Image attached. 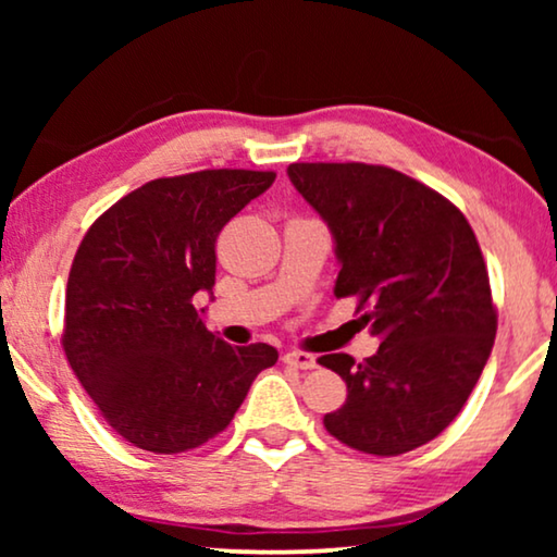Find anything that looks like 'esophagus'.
Masks as SVG:
<instances>
[{"label": "esophagus", "mask_w": 557, "mask_h": 557, "mask_svg": "<svg viewBox=\"0 0 557 557\" xmlns=\"http://www.w3.org/2000/svg\"><path fill=\"white\" fill-rule=\"evenodd\" d=\"M284 362L292 364V368H299V370H314L317 368V357L309 355V352H301V349H288L284 355Z\"/></svg>", "instance_id": "obj_1"}]
</instances>
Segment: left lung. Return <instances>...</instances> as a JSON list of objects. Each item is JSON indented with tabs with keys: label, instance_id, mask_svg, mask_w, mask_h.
I'll return each instance as SVG.
<instances>
[{
	"label": "left lung",
	"instance_id": "left-lung-1",
	"mask_svg": "<svg viewBox=\"0 0 557 557\" xmlns=\"http://www.w3.org/2000/svg\"><path fill=\"white\" fill-rule=\"evenodd\" d=\"M288 180L334 238V296H357L380 337L357 364H319L347 383L324 429L357 451L398 456L429 444L461 413L497 334L476 235L446 197L377 164H288Z\"/></svg>",
	"mask_w": 557,
	"mask_h": 557
}]
</instances>
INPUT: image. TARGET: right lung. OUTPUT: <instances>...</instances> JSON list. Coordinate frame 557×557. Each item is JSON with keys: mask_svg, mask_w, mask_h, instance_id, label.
I'll use <instances>...</instances> for the list:
<instances>
[{"mask_svg": "<svg viewBox=\"0 0 557 557\" xmlns=\"http://www.w3.org/2000/svg\"><path fill=\"white\" fill-rule=\"evenodd\" d=\"M273 172L205 170L151 180L103 212L65 292L67 362L128 444L151 454L202 446L233 421L271 345L208 332L195 296L215 286V240L273 185Z\"/></svg>", "mask_w": 557, "mask_h": 557, "instance_id": "obj_1", "label": "right lung"}]
</instances>
